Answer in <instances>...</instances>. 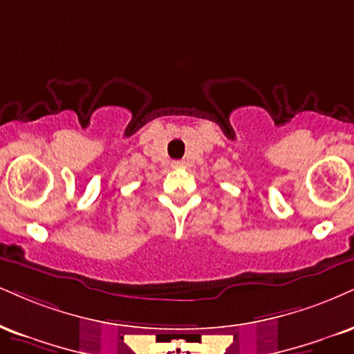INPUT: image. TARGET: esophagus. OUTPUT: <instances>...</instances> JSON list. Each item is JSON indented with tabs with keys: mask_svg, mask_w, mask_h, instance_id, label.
Segmentation results:
<instances>
[{
	"mask_svg": "<svg viewBox=\"0 0 354 354\" xmlns=\"http://www.w3.org/2000/svg\"><path fill=\"white\" fill-rule=\"evenodd\" d=\"M173 168H185V161H173Z\"/></svg>",
	"mask_w": 354,
	"mask_h": 354,
	"instance_id": "1",
	"label": "esophagus"
}]
</instances>
